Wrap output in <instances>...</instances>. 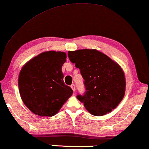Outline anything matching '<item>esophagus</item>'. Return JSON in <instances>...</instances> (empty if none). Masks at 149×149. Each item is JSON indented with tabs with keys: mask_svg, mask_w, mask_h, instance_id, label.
I'll return each mask as SVG.
<instances>
[{
	"mask_svg": "<svg viewBox=\"0 0 149 149\" xmlns=\"http://www.w3.org/2000/svg\"><path fill=\"white\" fill-rule=\"evenodd\" d=\"M71 88H72L73 91H74V92H75V85H74V84L71 85Z\"/></svg>",
	"mask_w": 149,
	"mask_h": 149,
	"instance_id": "obj_1",
	"label": "esophagus"
}]
</instances>
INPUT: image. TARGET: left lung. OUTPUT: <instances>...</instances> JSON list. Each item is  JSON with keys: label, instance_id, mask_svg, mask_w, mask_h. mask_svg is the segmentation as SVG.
Instances as JSON below:
<instances>
[{"label": "left lung", "instance_id": "1", "mask_svg": "<svg viewBox=\"0 0 149 149\" xmlns=\"http://www.w3.org/2000/svg\"><path fill=\"white\" fill-rule=\"evenodd\" d=\"M70 61L80 70L85 92L77 95L89 112L103 116L114 109L125 92L124 72L110 57L96 49L68 52Z\"/></svg>", "mask_w": 149, "mask_h": 149}]
</instances>
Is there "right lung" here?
<instances>
[{"label":"right lung","instance_id":"1","mask_svg":"<svg viewBox=\"0 0 149 149\" xmlns=\"http://www.w3.org/2000/svg\"><path fill=\"white\" fill-rule=\"evenodd\" d=\"M66 58L64 52H43L21 70L19 76L20 95L34 114L54 116L72 95V89L64 84L61 71Z\"/></svg>","mask_w":149,"mask_h":149}]
</instances>
